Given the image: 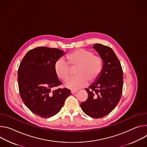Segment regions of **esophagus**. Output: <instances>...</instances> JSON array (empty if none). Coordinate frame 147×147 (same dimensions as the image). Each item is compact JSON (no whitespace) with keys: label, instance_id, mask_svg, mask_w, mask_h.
I'll return each mask as SVG.
<instances>
[{"label":"esophagus","instance_id":"obj_1","mask_svg":"<svg viewBox=\"0 0 147 147\" xmlns=\"http://www.w3.org/2000/svg\"><path fill=\"white\" fill-rule=\"evenodd\" d=\"M77 92V90H71V93L72 94H75V93Z\"/></svg>","mask_w":147,"mask_h":147}]
</instances>
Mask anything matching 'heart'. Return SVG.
<instances>
[{
  "label": "heart",
  "mask_w": 147,
  "mask_h": 147,
  "mask_svg": "<svg viewBox=\"0 0 147 147\" xmlns=\"http://www.w3.org/2000/svg\"><path fill=\"white\" fill-rule=\"evenodd\" d=\"M67 61L60 58L54 66L56 76L63 81L67 80L70 76L71 69L76 67L74 78L68 80L65 86L72 90L84 87L88 82L91 84L101 75L104 62L100 55H94L92 51L84 48L75 50L66 55Z\"/></svg>",
  "instance_id": "1"
}]
</instances>
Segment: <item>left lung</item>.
Listing matches in <instances>:
<instances>
[{"mask_svg": "<svg viewBox=\"0 0 147 147\" xmlns=\"http://www.w3.org/2000/svg\"><path fill=\"white\" fill-rule=\"evenodd\" d=\"M93 48L102 58L103 72L89 88L87 100L80 107L89 116L99 119L109 114L119 103L123 92V75L121 63L112 49L101 44H95Z\"/></svg>", "mask_w": 147, "mask_h": 147, "instance_id": "left-lung-1", "label": "left lung"}]
</instances>
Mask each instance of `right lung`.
I'll return each instance as SVG.
<instances>
[{"mask_svg": "<svg viewBox=\"0 0 147 147\" xmlns=\"http://www.w3.org/2000/svg\"><path fill=\"white\" fill-rule=\"evenodd\" d=\"M64 54L57 48L38 47L30 50L20 63L18 80L21 98L32 113L41 117L55 115L71 94L67 88L53 90L62 84L55 74L54 63Z\"/></svg>", "mask_w": 147, "mask_h": 147, "instance_id": "1", "label": "right lung"}]
</instances>
